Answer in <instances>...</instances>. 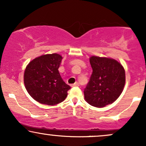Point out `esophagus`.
<instances>
[{"instance_id": "34e87169", "label": "esophagus", "mask_w": 146, "mask_h": 146, "mask_svg": "<svg viewBox=\"0 0 146 146\" xmlns=\"http://www.w3.org/2000/svg\"><path fill=\"white\" fill-rule=\"evenodd\" d=\"M79 86V83L78 82H75L73 84H72V86Z\"/></svg>"}]
</instances>
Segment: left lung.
<instances>
[{
	"label": "left lung",
	"mask_w": 146,
	"mask_h": 146,
	"mask_svg": "<svg viewBox=\"0 0 146 146\" xmlns=\"http://www.w3.org/2000/svg\"><path fill=\"white\" fill-rule=\"evenodd\" d=\"M93 73L84 88L85 100L93 106L103 108L113 104L121 94L125 82V70L117 60L90 58Z\"/></svg>",
	"instance_id": "left-lung-1"
}]
</instances>
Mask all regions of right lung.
Returning <instances> with one entry per match:
<instances>
[{
  "instance_id": "obj_1",
  "label": "right lung",
  "mask_w": 146,
  "mask_h": 146,
  "mask_svg": "<svg viewBox=\"0 0 146 146\" xmlns=\"http://www.w3.org/2000/svg\"><path fill=\"white\" fill-rule=\"evenodd\" d=\"M62 57L58 53L33 59L25 68L24 83L28 93L42 104L53 106L63 102L71 88L58 71Z\"/></svg>"
}]
</instances>
